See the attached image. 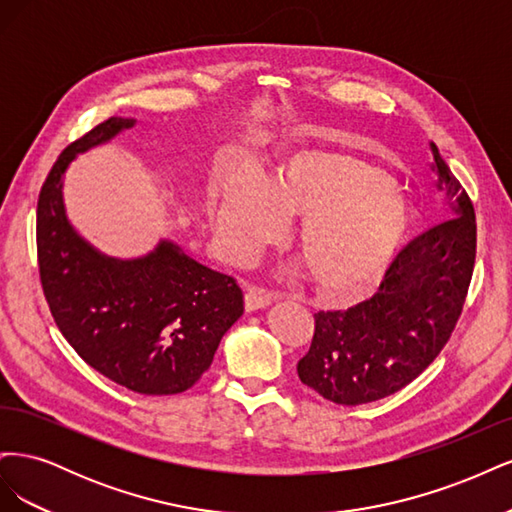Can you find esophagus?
<instances>
[{
  "mask_svg": "<svg viewBox=\"0 0 512 512\" xmlns=\"http://www.w3.org/2000/svg\"><path fill=\"white\" fill-rule=\"evenodd\" d=\"M275 301L271 292L258 290V288H247L245 290V309L247 312H254V309H262Z\"/></svg>",
  "mask_w": 512,
  "mask_h": 512,
  "instance_id": "1",
  "label": "esophagus"
}]
</instances>
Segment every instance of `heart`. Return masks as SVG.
Returning a JSON list of instances; mask_svg holds the SVG:
<instances>
[{"instance_id": "obj_1", "label": "heart", "mask_w": 512, "mask_h": 512, "mask_svg": "<svg viewBox=\"0 0 512 512\" xmlns=\"http://www.w3.org/2000/svg\"><path fill=\"white\" fill-rule=\"evenodd\" d=\"M277 211L299 215L292 247L309 280L331 297H346L378 275L414 224L412 205L384 168L331 151L294 153L265 185H220L211 220L243 256L275 235Z\"/></svg>"}]
</instances>
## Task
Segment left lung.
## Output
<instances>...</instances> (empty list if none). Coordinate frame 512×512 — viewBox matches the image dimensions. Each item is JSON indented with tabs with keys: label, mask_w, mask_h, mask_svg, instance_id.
<instances>
[{
	"label": "left lung",
	"mask_w": 512,
	"mask_h": 512,
	"mask_svg": "<svg viewBox=\"0 0 512 512\" xmlns=\"http://www.w3.org/2000/svg\"><path fill=\"white\" fill-rule=\"evenodd\" d=\"M444 218L401 250L374 297L314 314V337L297 371L303 384L342 406L404 389L442 352L468 297L476 215L468 192L431 143Z\"/></svg>",
	"instance_id": "1"
}]
</instances>
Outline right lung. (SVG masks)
Masks as SVG:
<instances>
[{
  "mask_svg": "<svg viewBox=\"0 0 512 512\" xmlns=\"http://www.w3.org/2000/svg\"><path fill=\"white\" fill-rule=\"evenodd\" d=\"M132 126L134 119H106L53 164L36 213L40 282L61 335L87 365L134 393L177 395L209 369L243 314V292L235 277L170 241L143 258L119 260L76 235L61 194L68 164Z\"/></svg>",
  "mask_w": 512,
  "mask_h": 512,
  "instance_id": "1",
  "label": "right lung"
}]
</instances>
